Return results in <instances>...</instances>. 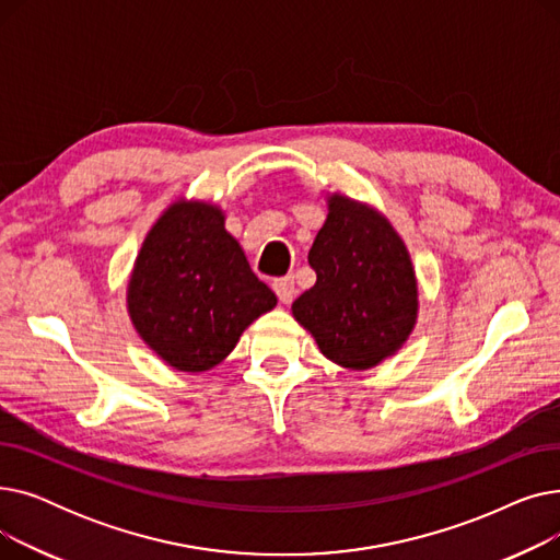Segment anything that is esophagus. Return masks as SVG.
Masks as SVG:
<instances>
[{
	"instance_id": "1",
	"label": "esophagus",
	"mask_w": 560,
	"mask_h": 560,
	"mask_svg": "<svg viewBox=\"0 0 560 560\" xmlns=\"http://www.w3.org/2000/svg\"><path fill=\"white\" fill-rule=\"evenodd\" d=\"M272 290L277 292V298L281 304H290L292 300H295L298 295V288H295V279L292 277H281V279H275L272 283Z\"/></svg>"
}]
</instances>
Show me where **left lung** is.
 Returning <instances> with one entry per match:
<instances>
[{
  "label": "left lung",
  "instance_id": "8db88e82",
  "mask_svg": "<svg viewBox=\"0 0 560 560\" xmlns=\"http://www.w3.org/2000/svg\"><path fill=\"white\" fill-rule=\"evenodd\" d=\"M327 211L308 252L317 281L292 302V317L329 361L370 370L395 357L416 329V265L374 206L331 192Z\"/></svg>",
  "mask_w": 560,
  "mask_h": 560
}]
</instances>
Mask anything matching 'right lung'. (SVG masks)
<instances>
[{
  "label": "right lung",
  "instance_id": "1",
  "mask_svg": "<svg viewBox=\"0 0 560 560\" xmlns=\"http://www.w3.org/2000/svg\"><path fill=\"white\" fill-rule=\"evenodd\" d=\"M277 295L252 272L211 201L176 199L147 231L127 285L131 325L179 372L222 363Z\"/></svg>",
  "mask_w": 560,
  "mask_h": 560
}]
</instances>
